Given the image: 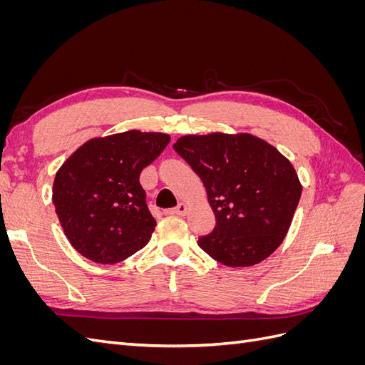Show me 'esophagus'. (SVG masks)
<instances>
[{
	"instance_id": "34e87169",
	"label": "esophagus",
	"mask_w": 365,
	"mask_h": 365,
	"mask_svg": "<svg viewBox=\"0 0 365 365\" xmlns=\"http://www.w3.org/2000/svg\"><path fill=\"white\" fill-rule=\"evenodd\" d=\"M185 213H187V205L185 204H178L175 208L165 210V215H170V216H184Z\"/></svg>"
}]
</instances>
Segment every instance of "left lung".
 Returning a JSON list of instances; mask_svg holds the SVG:
<instances>
[{
  "mask_svg": "<svg viewBox=\"0 0 365 365\" xmlns=\"http://www.w3.org/2000/svg\"><path fill=\"white\" fill-rule=\"evenodd\" d=\"M175 152L202 180L216 225L197 239L210 257L227 267L267 259L288 233L302 185L282 153L250 134L185 135Z\"/></svg>",
  "mask_w": 365,
  "mask_h": 365,
  "instance_id": "left-lung-1",
  "label": "left lung"
}]
</instances>
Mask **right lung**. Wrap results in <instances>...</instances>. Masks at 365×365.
Segmentation results:
<instances>
[{
  "label": "right lung",
  "instance_id": "obj_1",
  "mask_svg": "<svg viewBox=\"0 0 365 365\" xmlns=\"http://www.w3.org/2000/svg\"><path fill=\"white\" fill-rule=\"evenodd\" d=\"M169 141L160 132L128 130L90 140L62 164L53 204L65 236L83 257L113 264L148 245L157 220L140 173Z\"/></svg>",
  "mask_w": 365,
  "mask_h": 365
}]
</instances>
